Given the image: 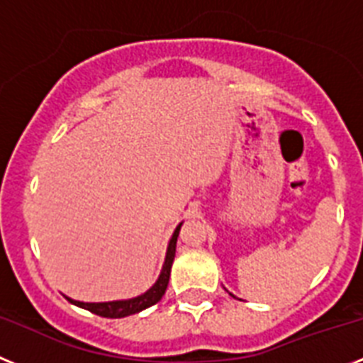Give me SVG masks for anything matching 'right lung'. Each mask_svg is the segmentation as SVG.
<instances>
[{"mask_svg": "<svg viewBox=\"0 0 363 363\" xmlns=\"http://www.w3.org/2000/svg\"><path fill=\"white\" fill-rule=\"evenodd\" d=\"M182 223L177 225V228L173 230V236L167 243V251H166V258H164V266L162 271H160V275H158L157 282H155L147 291H144L138 297H133V299H121V301H108V303H83V301H75V299H66L69 301L72 304L79 306V308H84L88 312L96 313V315H101V318H111V319H118V318H127V315H133V313H138L142 310L149 308V306H153L157 304L158 301L162 299V295L166 294L167 282H169V273H172V264L173 258H175V247H177V238H179V233H181Z\"/></svg>", "mask_w": 363, "mask_h": 363, "instance_id": "obj_1", "label": "right lung"}]
</instances>
